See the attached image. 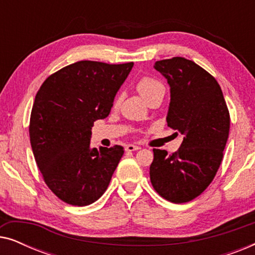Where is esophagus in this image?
I'll return each instance as SVG.
<instances>
[{
  "instance_id": "34e87169",
  "label": "esophagus",
  "mask_w": 255,
  "mask_h": 255,
  "mask_svg": "<svg viewBox=\"0 0 255 255\" xmlns=\"http://www.w3.org/2000/svg\"><path fill=\"white\" fill-rule=\"evenodd\" d=\"M128 152H133V151H138V149H140V146H137V145H132V144H128L127 145V147H125Z\"/></svg>"
}]
</instances>
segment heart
I'll list each match as a JSON object with an SVG mask.
<instances>
[{
  "label": "heart",
  "mask_w": 255,
  "mask_h": 255,
  "mask_svg": "<svg viewBox=\"0 0 255 255\" xmlns=\"http://www.w3.org/2000/svg\"><path fill=\"white\" fill-rule=\"evenodd\" d=\"M137 92L140 94V96L145 101H147L149 97H152L155 94L160 92H165V87L158 80L149 78V76H144V78L139 79L137 85H135ZM118 102V100L116 101Z\"/></svg>",
  "instance_id": "b5f03b06"
}]
</instances>
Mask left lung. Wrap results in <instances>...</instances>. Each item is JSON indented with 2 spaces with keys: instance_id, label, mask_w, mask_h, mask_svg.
<instances>
[{
  "instance_id": "obj_1",
  "label": "left lung",
  "mask_w": 255,
  "mask_h": 255,
  "mask_svg": "<svg viewBox=\"0 0 255 255\" xmlns=\"http://www.w3.org/2000/svg\"><path fill=\"white\" fill-rule=\"evenodd\" d=\"M154 68L170 87L167 125L183 134V141L173 154L153 149L149 179L160 196L186 203L207 189L221 166L229 109L216 79L194 61L175 57L156 61Z\"/></svg>"
}]
</instances>
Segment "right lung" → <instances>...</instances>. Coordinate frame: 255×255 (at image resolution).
<instances>
[{"instance_id": "obj_1", "label": "right lung", "mask_w": 255, "mask_h": 255, "mask_svg": "<svg viewBox=\"0 0 255 255\" xmlns=\"http://www.w3.org/2000/svg\"><path fill=\"white\" fill-rule=\"evenodd\" d=\"M133 62L83 60L48 76L30 117V141L38 168L55 196L85 207L104 194L124 154L120 145L90 147L94 122L110 114Z\"/></svg>"}]
</instances>
